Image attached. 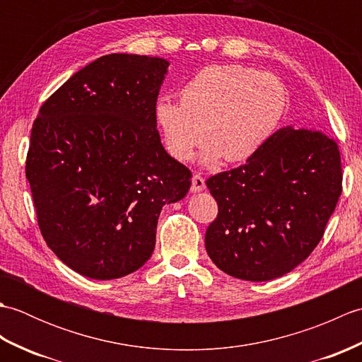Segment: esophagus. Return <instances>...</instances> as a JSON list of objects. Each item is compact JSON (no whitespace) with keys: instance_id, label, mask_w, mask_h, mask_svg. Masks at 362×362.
Wrapping results in <instances>:
<instances>
[{"instance_id":"obj_1","label":"esophagus","mask_w":362,"mask_h":362,"mask_svg":"<svg viewBox=\"0 0 362 362\" xmlns=\"http://www.w3.org/2000/svg\"><path fill=\"white\" fill-rule=\"evenodd\" d=\"M205 189V179L201 174H194L193 180H191V191L193 193H199V191Z\"/></svg>"}]
</instances>
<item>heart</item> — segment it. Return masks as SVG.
Wrapping results in <instances>:
<instances>
[{
    "mask_svg": "<svg viewBox=\"0 0 362 362\" xmlns=\"http://www.w3.org/2000/svg\"><path fill=\"white\" fill-rule=\"evenodd\" d=\"M179 98L180 104L156 107L165 148L179 161L193 158L205 138L209 161L247 160L274 134L286 107V91L274 74L235 64L202 68Z\"/></svg>",
    "mask_w": 362,
    "mask_h": 362,
    "instance_id": "obj_1",
    "label": "heart"
}]
</instances>
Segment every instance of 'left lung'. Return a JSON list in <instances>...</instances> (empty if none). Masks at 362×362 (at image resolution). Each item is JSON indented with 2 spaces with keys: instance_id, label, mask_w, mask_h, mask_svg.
<instances>
[{
  "instance_id": "obj_1",
  "label": "left lung",
  "mask_w": 362,
  "mask_h": 362,
  "mask_svg": "<svg viewBox=\"0 0 362 362\" xmlns=\"http://www.w3.org/2000/svg\"><path fill=\"white\" fill-rule=\"evenodd\" d=\"M206 187L218 202L205 233L213 263L236 279L272 280L308 258L324 236L342 193L339 146L316 129L281 127Z\"/></svg>"
}]
</instances>
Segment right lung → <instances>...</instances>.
<instances>
[{"instance_id":"add662e5","label":"right lung","mask_w":362,"mask_h":362,"mask_svg":"<svg viewBox=\"0 0 362 362\" xmlns=\"http://www.w3.org/2000/svg\"><path fill=\"white\" fill-rule=\"evenodd\" d=\"M168 60L107 54L46 99L33 124L26 179L43 240L95 280L140 269L160 211L187 196L191 171L165 151L156 105Z\"/></svg>"}]
</instances>
